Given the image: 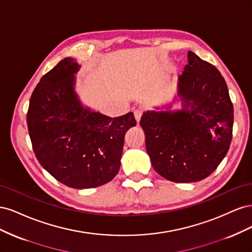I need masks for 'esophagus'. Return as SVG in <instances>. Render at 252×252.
<instances>
[{
    "mask_svg": "<svg viewBox=\"0 0 252 252\" xmlns=\"http://www.w3.org/2000/svg\"><path fill=\"white\" fill-rule=\"evenodd\" d=\"M133 114H134V118H135L136 122H138V123H139L141 118H142V111L139 110V109H136V110L133 111Z\"/></svg>",
    "mask_w": 252,
    "mask_h": 252,
    "instance_id": "1",
    "label": "esophagus"
}]
</instances>
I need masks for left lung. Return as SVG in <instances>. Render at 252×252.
<instances>
[{
  "mask_svg": "<svg viewBox=\"0 0 252 252\" xmlns=\"http://www.w3.org/2000/svg\"><path fill=\"white\" fill-rule=\"evenodd\" d=\"M178 96L183 109L146 111L140 125L159 175L175 183L197 182L215 171L229 150L233 105L220 72L192 51L179 77Z\"/></svg>",
  "mask_w": 252,
  "mask_h": 252,
  "instance_id": "left-lung-1",
  "label": "left lung"
}]
</instances>
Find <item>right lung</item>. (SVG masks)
<instances>
[{"label":"right lung","mask_w":252,"mask_h":252,"mask_svg":"<svg viewBox=\"0 0 252 252\" xmlns=\"http://www.w3.org/2000/svg\"><path fill=\"white\" fill-rule=\"evenodd\" d=\"M80 66L65 58L44 74L30 97L27 126L37 161L62 184L94 188L119 172L132 112L118 118L83 106L73 89Z\"/></svg>","instance_id":"obj_1"}]
</instances>
